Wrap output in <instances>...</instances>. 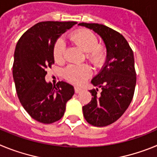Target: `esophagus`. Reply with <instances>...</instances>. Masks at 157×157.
<instances>
[{
    "label": "esophagus",
    "instance_id": "1",
    "mask_svg": "<svg viewBox=\"0 0 157 157\" xmlns=\"http://www.w3.org/2000/svg\"><path fill=\"white\" fill-rule=\"evenodd\" d=\"M82 90V89L80 88V87H78V86H75V92L76 94H78V93L81 92Z\"/></svg>",
    "mask_w": 157,
    "mask_h": 157
}]
</instances>
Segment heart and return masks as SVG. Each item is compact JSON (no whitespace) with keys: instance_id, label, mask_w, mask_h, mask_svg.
Listing matches in <instances>:
<instances>
[{"instance_id":"1","label":"heart","mask_w":157,"mask_h":157,"mask_svg":"<svg viewBox=\"0 0 157 157\" xmlns=\"http://www.w3.org/2000/svg\"><path fill=\"white\" fill-rule=\"evenodd\" d=\"M71 42L86 52V59L96 68H102L108 60V48L104 44L98 43L94 33L86 29H79L69 35ZM53 57L57 63L65 59L66 45L62 39H58L53 45ZM92 75V69L87 64H71L64 70L67 79L72 82L82 84Z\"/></svg>"}]
</instances>
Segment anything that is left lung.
<instances>
[{
	"label": "left lung",
	"instance_id": "left-lung-1",
	"mask_svg": "<svg viewBox=\"0 0 157 157\" xmlns=\"http://www.w3.org/2000/svg\"><path fill=\"white\" fill-rule=\"evenodd\" d=\"M98 33L108 48V60L91 81L98 88L90 90V102L82 107L83 116L95 127L110 125L125 112L134 97L136 71L133 51L120 33L103 24L80 23ZM101 91L98 94V88Z\"/></svg>",
	"mask_w": 157,
	"mask_h": 157
}]
</instances>
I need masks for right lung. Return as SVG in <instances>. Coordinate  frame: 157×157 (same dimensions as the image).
<instances>
[{"mask_svg":"<svg viewBox=\"0 0 157 157\" xmlns=\"http://www.w3.org/2000/svg\"><path fill=\"white\" fill-rule=\"evenodd\" d=\"M76 22H40L25 32L14 53L12 75L16 93L24 109L34 120L49 124L63 117L74 87L66 82L47 83L46 69L54 63L53 45Z\"/></svg>","mask_w":157,"mask_h":157,"instance_id":"1","label":"right lung"}]
</instances>
